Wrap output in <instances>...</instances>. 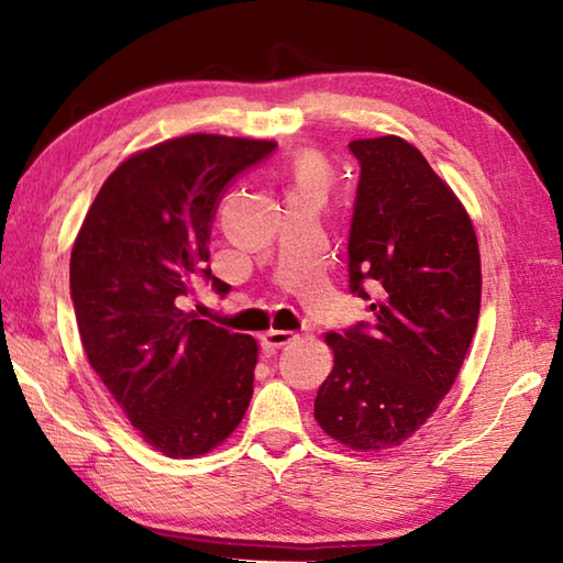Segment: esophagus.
I'll list each match as a JSON object with an SVG mask.
<instances>
[{"mask_svg":"<svg viewBox=\"0 0 563 563\" xmlns=\"http://www.w3.org/2000/svg\"><path fill=\"white\" fill-rule=\"evenodd\" d=\"M261 341H263V349H266V351H278V349H283V345H288V343L297 341V333L271 329V331L263 333Z\"/></svg>","mask_w":563,"mask_h":563,"instance_id":"1","label":"esophagus"}]
</instances>
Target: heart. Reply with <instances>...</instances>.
Segmentation results:
<instances>
[{
	"label": "heart",
	"mask_w": 563,
	"mask_h": 563,
	"mask_svg": "<svg viewBox=\"0 0 563 563\" xmlns=\"http://www.w3.org/2000/svg\"><path fill=\"white\" fill-rule=\"evenodd\" d=\"M297 181H321V164L314 154H300L295 162Z\"/></svg>",
	"instance_id": "1"
}]
</instances>
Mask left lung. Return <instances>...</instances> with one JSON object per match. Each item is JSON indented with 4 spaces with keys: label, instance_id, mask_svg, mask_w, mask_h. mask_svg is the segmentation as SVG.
Listing matches in <instances>:
<instances>
[{
    "label": "left lung",
    "instance_id": "8db88e82",
    "mask_svg": "<svg viewBox=\"0 0 563 563\" xmlns=\"http://www.w3.org/2000/svg\"><path fill=\"white\" fill-rule=\"evenodd\" d=\"M349 147L361 162L351 290L375 292V319L324 336L333 369L314 418L341 445L379 452L411 438L457 379L479 321L482 258L470 212L411 142Z\"/></svg>",
    "mask_w": 563,
    "mask_h": 563
}]
</instances>
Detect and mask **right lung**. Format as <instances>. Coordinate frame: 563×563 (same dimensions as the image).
<instances>
[{"instance_id": "obj_1", "label": "right lung", "mask_w": 563, "mask_h": 563, "mask_svg": "<svg viewBox=\"0 0 563 563\" xmlns=\"http://www.w3.org/2000/svg\"><path fill=\"white\" fill-rule=\"evenodd\" d=\"M273 140L194 133L118 164L84 218L69 290L84 353L142 440L166 457L206 454L234 433L254 394L258 343L178 300L206 275L222 188Z\"/></svg>"}]
</instances>
